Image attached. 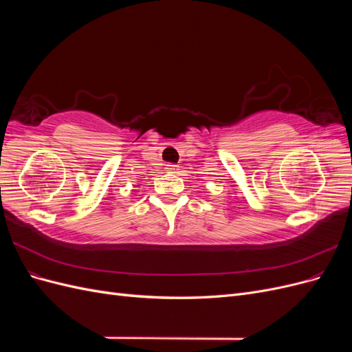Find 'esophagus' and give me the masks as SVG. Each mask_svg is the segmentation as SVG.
Masks as SVG:
<instances>
[{"label": "esophagus", "mask_w": 352, "mask_h": 352, "mask_svg": "<svg viewBox=\"0 0 352 352\" xmlns=\"http://www.w3.org/2000/svg\"><path fill=\"white\" fill-rule=\"evenodd\" d=\"M177 168V166L176 164H172V163H168V164H166V170L167 172H170V173H175V170Z\"/></svg>", "instance_id": "esophagus-1"}]
</instances>
